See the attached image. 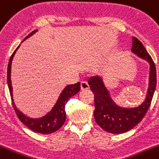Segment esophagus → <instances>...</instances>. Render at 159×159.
Returning a JSON list of instances; mask_svg holds the SVG:
<instances>
[{
	"label": "esophagus",
	"mask_w": 159,
	"mask_h": 159,
	"mask_svg": "<svg viewBox=\"0 0 159 159\" xmlns=\"http://www.w3.org/2000/svg\"><path fill=\"white\" fill-rule=\"evenodd\" d=\"M89 88H90V87H89V85H88L87 82H81V90H88Z\"/></svg>",
	"instance_id": "34e87169"
}]
</instances>
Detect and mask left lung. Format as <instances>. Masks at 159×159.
<instances>
[{
  "label": "left lung",
  "mask_w": 159,
  "mask_h": 159,
  "mask_svg": "<svg viewBox=\"0 0 159 159\" xmlns=\"http://www.w3.org/2000/svg\"><path fill=\"white\" fill-rule=\"evenodd\" d=\"M131 52L150 65L147 93L141 104L135 107H120L111 98L102 77L94 76L88 81L94 95V116L96 123L103 130L113 134L126 133L141 122L150 107L156 89L157 76L154 61L141 41L136 37H132Z\"/></svg>",
  "instance_id": "8db88e82"
}]
</instances>
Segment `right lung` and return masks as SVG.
<instances>
[{"label":"right lung","mask_w":159,"mask_h":159,"mask_svg":"<svg viewBox=\"0 0 159 159\" xmlns=\"http://www.w3.org/2000/svg\"><path fill=\"white\" fill-rule=\"evenodd\" d=\"M37 31H38V30L32 31L30 34H28L27 36L24 39L22 42H24L28 38L32 36ZM19 47L20 45L12 54L11 57L9 59L7 69L8 87H9V93H10V96H11L12 104H13L14 111H15L16 114L19 118V120L26 125L28 129H30L34 133H41V134H50V133L57 131L64 125L65 119H66V112H65V103L68 102V100L71 98L72 96L75 95L76 94L79 92V90H81V83L77 82V83L73 84V85H67L65 86L64 90L61 91L59 98L52 108V110L47 113L45 116L39 117V118H30V117L26 116V115H24L22 111H20L17 108V107L14 102V98H13V88H12L11 83V65L14 55H15L17 50L19 48Z\"/></svg>","instance_id":"add662e5"}]
</instances>
